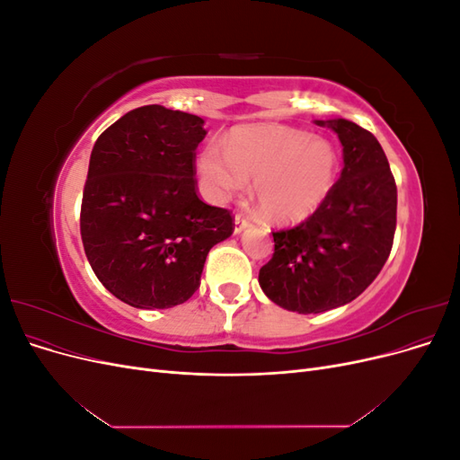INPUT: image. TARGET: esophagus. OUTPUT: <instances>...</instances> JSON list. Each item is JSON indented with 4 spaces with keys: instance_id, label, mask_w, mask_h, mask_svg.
Masks as SVG:
<instances>
[{
    "instance_id": "esophagus-1",
    "label": "esophagus",
    "mask_w": 460,
    "mask_h": 460,
    "mask_svg": "<svg viewBox=\"0 0 460 460\" xmlns=\"http://www.w3.org/2000/svg\"><path fill=\"white\" fill-rule=\"evenodd\" d=\"M247 226H249V218L243 217V215H235V218H234V232L240 234Z\"/></svg>"
}]
</instances>
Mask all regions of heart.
<instances>
[{
	"label": "heart",
	"instance_id": "heart-1",
	"mask_svg": "<svg viewBox=\"0 0 460 460\" xmlns=\"http://www.w3.org/2000/svg\"><path fill=\"white\" fill-rule=\"evenodd\" d=\"M203 147L198 171L203 190L217 203L245 191L253 180V198L262 217L299 222L326 201L338 178V151L324 137L284 127L234 130L225 146Z\"/></svg>",
	"mask_w": 460,
	"mask_h": 460
}]
</instances>
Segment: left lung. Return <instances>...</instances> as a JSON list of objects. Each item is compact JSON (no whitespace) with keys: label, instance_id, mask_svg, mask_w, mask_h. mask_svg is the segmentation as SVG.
Masks as SVG:
<instances>
[{"label":"left lung","instance_id":"8db88e82","mask_svg":"<svg viewBox=\"0 0 460 460\" xmlns=\"http://www.w3.org/2000/svg\"><path fill=\"white\" fill-rule=\"evenodd\" d=\"M328 127L343 146L338 182L311 217L272 232V259L259 270L267 297L299 314L336 309L363 294L392 252L397 225V186L380 142L351 120Z\"/></svg>","mask_w":460,"mask_h":460}]
</instances>
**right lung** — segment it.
Listing matches in <instances>:
<instances>
[{
  "label": "right lung",
  "mask_w": 460,
  "mask_h": 460,
  "mask_svg": "<svg viewBox=\"0 0 460 460\" xmlns=\"http://www.w3.org/2000/svg\"><path fill=\"white\" fill-rule=\"evenodd\" d=\"M203 119L161 105L128 111L97 137L80 235L92 270L136 309H169L201 282L211 247L234 232L228 208L198 196Z\"/></svg>",
  "instance_id": "obj_1"
}]
</instances>
